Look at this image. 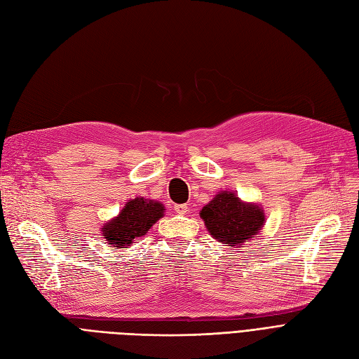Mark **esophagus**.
<instances>
[{"label": "esophagus", "instance_id": "34e87169", "mask_svg": "<svg viewBox=\"0 0 359 359\" xmlns=\"http://www.w3.org/2000/svg\"><path fill=\"white\" fill-rule=\"evenodd\" d=\"M173 210H175L178 215H186L189 208H187V203H177V205L173 207Z\"/></svg>", "mask_w": 359, "mask_h": 359}]
</instances>
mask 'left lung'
I'll use <instances>...</instances> for the list:
<instances>
[{
  "label": "left lung",
  "mask_w": 359,
  "mask_h": 359,
  "mask_svg": "<svg viewBox=\"0 0 359 359\" xmlns=\"http://www.w3.org/2000/svg\"><path fill=\"white\" fill-rule=\"evenodd\" d=\"M199 215L212 238L234 248L257 236L266 220L263 207L243 202L232 191H219Z\"/></svg>",
  "instance_id": "1"
}]
</instances>
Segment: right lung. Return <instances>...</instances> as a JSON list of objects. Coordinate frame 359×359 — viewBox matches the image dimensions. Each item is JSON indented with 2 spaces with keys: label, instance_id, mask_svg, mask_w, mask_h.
<instances>
[{
  "label": "right lung",
  "instance_id": "right-lung-1",
  "mask_svg": "<svg viewBox=\"0 0 359 359\" xmlns=\"http://www.w3.org/2000/svg\"><path fill=\"white\" fill-rule=\"evenodd\" d=\"M164 216V205L158 201L135 198L125 203L118 217L105 224L101 231L114 249L130 246L134 238L147 234L151 226Z\"/></svg>",
  "mask_w": 359,
  "mask_h": 359
}]
</instances>
